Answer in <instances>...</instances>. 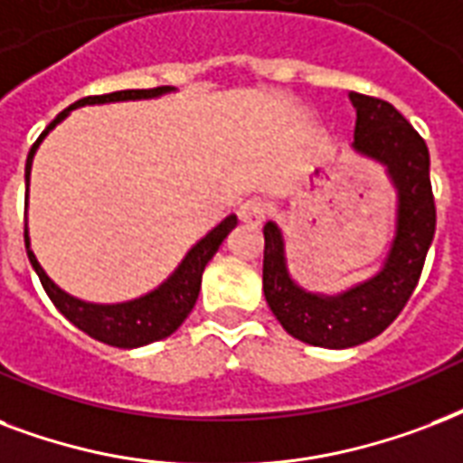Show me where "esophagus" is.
<instances>
[{
  "label": "esophagus",
  "instance_id": "34e87169",
  "mask_svg": "<svg viewBox=\"0 0 463 463\" xmlns=\"http://www.w3.org/2000/svg\"><path fill=\"white\" fill-rule=\"evenodd\" d=\"M265 203L260 198H249L243 200L241 207H239V217H241L243 224H249V227H258L260 222L265 220Z\"/></svg>",
  "mask_w": 463,
  "mask_h": 463
}]
</instances>
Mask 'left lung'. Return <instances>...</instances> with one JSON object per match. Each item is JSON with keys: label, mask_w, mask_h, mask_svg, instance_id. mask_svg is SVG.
Here are the masks:
<instances>
[{"label": "left lung", "mask_w": 463, "mask_h": 463, "mask_svg": "<svg viewBox=\"0 0 463 463\" xmlns=\"http://www.w3.org/2000/svg\"><path fill=\"white\" fill-rule=\"evenodd\" d=\"M350 101L357 110L353 149L384 164L399 195L396 236L382 270L340 295L307 292L289 275L280 227H263L265 302L292 338L333 350L367 343L393 324L420 280L437 224L425 139L389 101L354 91Z\"/></svg>", "instance_id": "left-lung-1"}]
</instances>
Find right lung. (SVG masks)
Instances as JSON below:
<instances>
[{"instance_id": "right-lung-1", "label": "right lung", "mask_w": 463, "mask_h": 463, "mask_svg": "<svg viewBox=\"0 0 463 463\" xmlns=\"http://www.w3.org/2000/svg\"><path fill=\"white\" fill-rule=\"evenodd\" d=\"M174 91L171 86H156V89H128V91H113V94L103 96H86L79 99L77 103H71L70 109H64L52 123L43 130V135L35 139V145L31 146L26 159V207H28V181H31V166H33L35 149L41 146L52 128L60 120L70 116V110L79 109V106H94V103H116V101H139V99H156L161 94ZM236 227V214H229L227 220H222L217 227L207 236H203L195 246H193L181 265L175 268L168 280H164L156 289H152L149 295L130 299V302L120 304H94L77 299V297L67 295L64 289H60L55 282L50 280L45 270L38 263V258L31 250V236H28V224H24V241H26L28 260L33 265L35 275L41 280L43 289L48 292L50 302L55 304L57 311L62 314L67 321L77 326L79 331H84L86 335L101 340L106 345L113 347H142L149 345L154 340L168 338L178 326L188 318L200 295V282H203V272L205 265L213 260L222 241L227 239V234Z\"/></svg>"}]
</instances>
